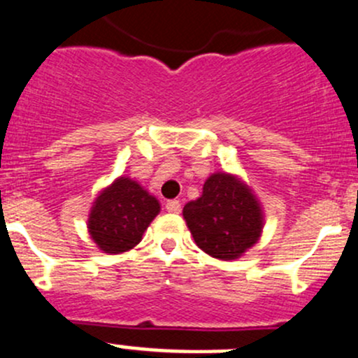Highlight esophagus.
I'll use <instances>...</instances> for the list:
<instances>
[{
    "mask_svg": "<svg viewBox=\"0 0 358 358\" xmlns=\"http://www.w3.org/2000/svg\"><path fill=\"white\" fill-rule=\"evenodd\" d=\"M166 210L171 212V214H178V212L182 210V203H180L178 200H168Z\"/></svg>",
    "mask_w": 358,
    "mask_h": 358,
    "instance_id": "obj_1",
    "label": "esophagus"
}]
</instances>
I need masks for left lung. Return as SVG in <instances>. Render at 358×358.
I'll list each match as a JSON object with an SVG mask.
<instances>
[{
  "label": "left lung",
  "instance_id": "left-lung-1",
  "mask_svg": "<svg viewBox=\"0 0 358 358\" xmlns=\"http://www.w3.org/2000/svg\"><path fill=\"white\" fill-rule=\"evenodd\" d=\"M183 219L195 245L217 260H238L262 238L265 214L260 200L243 178L215 171L202 195L183 207Z\"/></svg>",
  "mask_w": 358,
  "mask_h": 358
}]
</instances>
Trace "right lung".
<instances>
[{"label": "right lung", "mask_w": 358, "mask_h": 358, "mask_svg": "<svg viewBox=\"0 0 358 358\" xmlns=\"http://www.w3.org/2000/svg\"><path fill=\"white\" fill-rule=\"evenodd\" d=\"M159 210V200L139 182L119 176L93 200L86 224L90 238L103 253H124L139 245Z\"/></svg>", "instance_id": "add662e5"}]
</instances>
